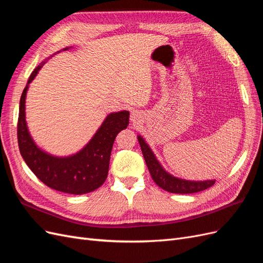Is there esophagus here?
<instances>
[{
  "label": "esophagus",
  "mask_w": 263,
  "mask_h": 263,
  "mask_svg": "<svg viewBox=\"0 0 263 263\" xmlns=\"http://www.w3.org/2000/svg\"><path fill=\"white\" fill-rule=\"evenodd\" d=\"M141 118H142V115H141L139 110H133L132 114H130V122L133 124H139L140 121H141Z\"/></svg>",
  "instance_id": "34e87169"
}]
</instances>
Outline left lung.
Returning a JSON list of instances; mask_svg holds the SVG:
<instances>
[{"instance_id":"left-lung-1","label":"left lung","mask_w":263,"mask_h":263,"mask_svg":"<svg viewBox=\"0 0 263 263\" xmlns=\"http://www.w3.org/2000/svg\"><path fill=\"white\" fill-rule=\"evenodd\" d=\"M138 141L144 155L146 164L148 166V170L150 172V176L153 180L156 182L158 186L168 191L170 193H177V194H190V193H196L201 192L206 189L211 187L216 180H205V181H191L185 179H180L172 176L168 171L163 169L161 163L158 161L154 151L151 150L146 140L142 138L140 135H138Z\"/></svg>"}]
</instances>
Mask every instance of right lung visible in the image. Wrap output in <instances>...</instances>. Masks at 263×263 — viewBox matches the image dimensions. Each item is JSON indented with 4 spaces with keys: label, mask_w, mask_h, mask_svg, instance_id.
Here are the masks:
<instances>
[{
    "label": "right lung",
    "mask_w": 263,
    "mask_h": 263,
    "mask_svg": "<svg viewBox=\"0 0 263 263\" xmlns=\"http://www.w3.org/2000/svg\"><path fill=\"white\" fill-rule=\"evenodd\" d=\"M69 48L71 47H66L62 50L65 51ZM46 61L47 59L31 72L21 97L17 124L21 155L29 169L47 186L68 194L81 195L90 193L99 189L107 178L110 151L114 140L117 134L128 126L129 112L121 110L108 114L90 141L77 154L58 157L46 153L36 145L30 136L25 113L29 84Z\"/></svg>",
    "instance_id": "right-lung-1"
}]
</instances>
